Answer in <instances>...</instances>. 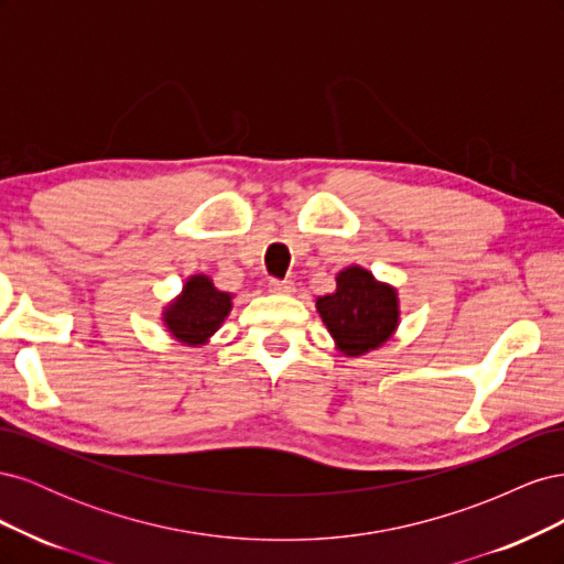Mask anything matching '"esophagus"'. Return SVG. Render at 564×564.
I'll return each instance as SVG.
<instances>
[{"instance_id": "esophagus-1", "label": "esophagus", "mask_w": 564, "mask_h": 564, "mask_svg": "<svg viewBox=\"0 0 564 564\" xmlns=\"http://www.w3.org/2000/svg\"><path fill=\"white\" fill-rule=\"evenodd\" d=\"M268 292H272V294H292L294 292V282L292 280H270L268 282Z\"/></svg>"}]
</instances>
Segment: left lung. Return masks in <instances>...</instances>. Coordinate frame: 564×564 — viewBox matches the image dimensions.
Here are the masks:
<instances>
[{
	"label": "left lung",
	"instance_id": "obj_1",
	"mask_svg": "<svg viewBox=\"0 0 564 564\" xmlns=\"http://www.w3.org/2000/svg\"><path fill=\"white\" fill-rule=\"evenodd\" d=\"M315 308L340 355L360 357L381 348L400 327L398 289L348 265L336 275V289L315 301Z\"/></svg>",
	"mask_w": 564,
	"mask_h": 564
}]
</instances>
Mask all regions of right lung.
Wrapping results in <instances>:
<instances>
[{"instance_id":"obj_1","label":"right lung","mask_w":564,"mask_h":564,"mask_svg":"<svg viewBox=\"0 0 564 564\" xmlns=\"http://www.w3.org/2000/svg\"><path fill=\"white\" fill-rule=\"evenodd\" d=\"M232 299L230 292L216 289L209 275L197 272L183 282L181 294L162 308L164 329L181 346H207L230 315Z\"/></svg>"}]
</instances>
